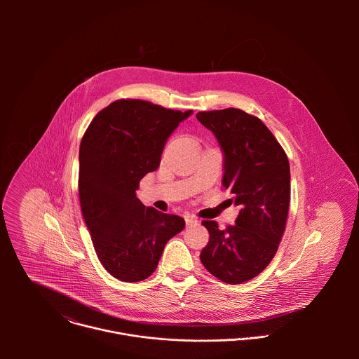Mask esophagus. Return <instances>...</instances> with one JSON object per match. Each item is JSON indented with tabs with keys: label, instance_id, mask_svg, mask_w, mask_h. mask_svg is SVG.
<instances>
[{
	"label": "esophagus",
	"instance_id": "1",
	"mask_svg": "<svg viewBox=\"0 0 359 359\" xmlns=\"http://www.w3.org/2000/svg\"><path fill=\"white\" fill-rule=\"evenodd\" d=\"M185 222H187V225H191V224H194V222H196V219H194L192 217H185Z\"/></svg>",
	"mask_w": 359,
	"mask_h": 359
}]
</instances>
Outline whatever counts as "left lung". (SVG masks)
<instances>
[{"mask_svg":"<svg viewBox=\"0 0 359 359\" xmlns=\"http://www.w3.org/2000/svg\"><path fill=\"white\" fill-rule=\"evenodd\" d=\"M198 120L224 152L222 185L241 207L235 225L203 221L210 239L201 253L217 279L241 285L256 278L276 255L290 203V165L266 126L241 109L199 111Z\"/></svg>","mask_w":359,"mask_h":359,"instance_id":"left-lung-1","label":"left lung"}]
</instances>
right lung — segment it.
<instances>
[{"instance_id":"right-lung-1","label":"right lung","mask_w":359,"mask_h":359,"mask_svg":"<svg viewBox=\"0 0 359 359\" xmlns=\"http://www.w3.org/2000/svg\"><path fill=\"white\" fill-rule=\"evenodd\" d=\"M192 110L118 100L91 121L80 144L79 196L103 268L123 282H140L157 268L165 243L185 226L137 198L140 181L157 170L167 138Z\"/></svg>"}]
</instances>
